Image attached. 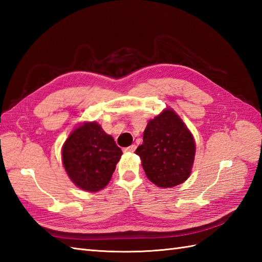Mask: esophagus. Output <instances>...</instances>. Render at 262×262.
I'll return each mask as SVG.
<instances>
[{
	"instance_id": "34e87169",
	"label": "esophagus",
	"mask_w": 262,
	"mask_h": 262,
	"mask_svg": "<svg viewBox=\"0 0 262 262\" xmlns=\"http://www.w3.org/2000/svg\"><path fill=\"white\" fill-rule=\"evenodd\" d=\"M135 149H136V145H134V144H133V145H130V146H128V147L124 148V152H129V153H133V152H135Z\"/></svg>"
}]
</instances>
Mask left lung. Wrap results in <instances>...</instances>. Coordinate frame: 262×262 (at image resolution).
I'll return each mask as SVG.
<instances>
[{"mask_svg":"<svg viewBox=\"0 0 262 262\" xmlns=\"http://www.w3.org/2000/svg\"><path fill=\"white\" fill-rule=\"evenodd\" d=\"M194 153L192 134L170 108L147 122L143 144L136 149L148 180L161 188H172L188 179Z\"/></svg>","mask_w":262,"mask_h":262,"instance_id":"1","label":"left lung"}]
</instances>
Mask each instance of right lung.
<instances>
[{
	"label": "right lung",
	"mask_w": 262,
	"mask_h": 262,
	"mask_svg": "<svg viewBox=\"0 0 262 262\" xmlns=\"http://www.w3.org/2000/svg\"><path fill=\"white\" fill-rule=\"evenodd\" d=\"M121 149L96 121L83 122L71 133L62 148V160L72 182L96 192L108 185Z\"/></svg>",
	"instance_id": "right-lung-1"
}]
</instances>
